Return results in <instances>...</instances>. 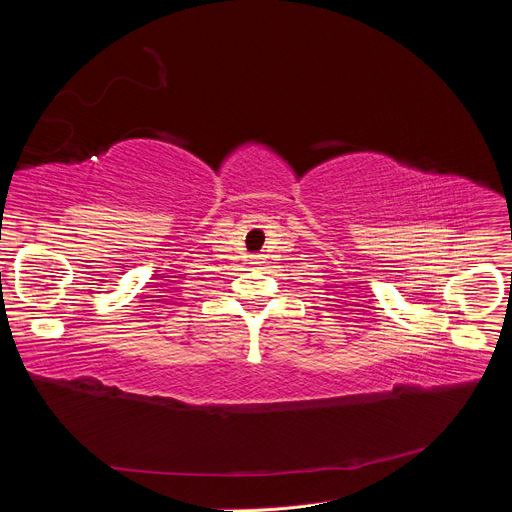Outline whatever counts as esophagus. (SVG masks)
I'll list each match as a JSON object with an SVG mask.
<instances>
[{"label":"esophagus","mask_w":512,"mask_h":512,"mask_svg":"<svg viewBox=\"0 0 512 512\" xmlns=\"http://www.w3.org/2000/svg\"><path fill=\"white\" fill-rule=\"evenodd\" d=\"M260 262H265V260H262V256H254L252 258V265H260Z\"/></svg>","instance_id":"obj_1"}]
</instances>
